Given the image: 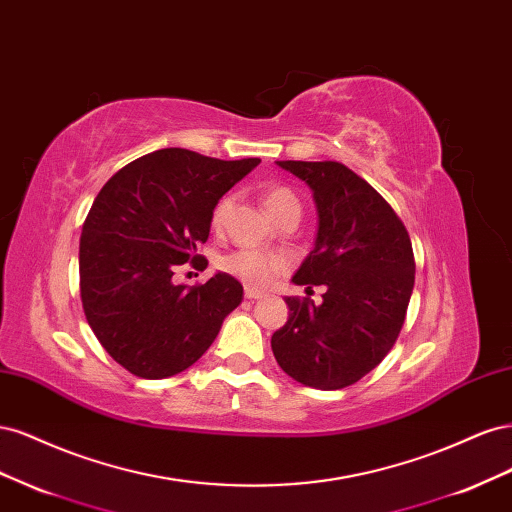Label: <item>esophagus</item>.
<instances>
[{"label": "esophagus", "instance_id": "esophagus-1", "mask_svg": "<svg viewBox=\"0 0 512 512\" xmlns=\"http://www.w3.org/2000/svg\"><path fill=\"white\" fill-rule=\"evenodd\" d=\"M245 297L252 299V301H258V299L265 297V292H260V290H256V288H245Z\"/></svg>", "mask_w": 512, "mask_h": 512}]
</instances>
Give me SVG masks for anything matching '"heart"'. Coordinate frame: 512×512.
Wrapping results in <instances>:
<instances>
[{
	"mask_svg": "<svg viewBox=\"0 0 512 512\" xmlns=\"http://www.w3.org/2000/svg\"><path fill=\"white\" fill-rule=\"evenodd\" d=\"M265 207L275 218V215L284 209L299 207V203H297V196H294L288 188H271L265 194ZM230 209H232V198L230 196L220 198L218 205L213 207L211 224L215 228L224 226V222L228 220ZM280 267H282V262L275 256H271L267 252H258V250H237V252H230L228 256L222 258V269L239 277L241 282L250 284V286L271 284L275 280L277 271H280Z\"/></svg>",
	"mask_w": 512,
	"mask_h": 512,
	"instance_id": "obj_1",
	"label": "heart"
}]
</instances>
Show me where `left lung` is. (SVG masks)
Listing matches in <instances>:
<instances>
[{
    "label": "left lung",
    "instance_id": "1",
    "mask_svg": "<svg viewBox=\"0 0 512 512\" xmlns=\"http://www.w3.org/2000/svg\"><path fill=\"white\" fill-rule=\"evenodd\" d=\"M314 196V250L292 284L324 286L322 303L286 299L290 314L271 337L286 374L320 391L344 389L380 365L404 327L414 288L408 230L389 203L339 162H275Z\"/></svg>",
    "mask_w": 512,
    "mask_h": 512
}]
</instances>
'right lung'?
Returning <instances> with one entry per match:
<instances>
[{
  "instance_id": "add662e5",
  "label": "right lung",
  "mask_w": 512,
  "mask_h": 512,
  "mask_svg": "<svg viewBox=\"0 0 512 512\" xmlns=\"http://www.w3.org/2000/svg\"><path fill=\"white\" fill-rule=\"evenodd\" d=\"M258 164L170 147L123 166L96 196L79 247L81 299L98 342L130 374H181L243 301V286L228 273L194 288L173 275L190 258L196 265L213 207Z\"/></svg>"
}]
</instances>
